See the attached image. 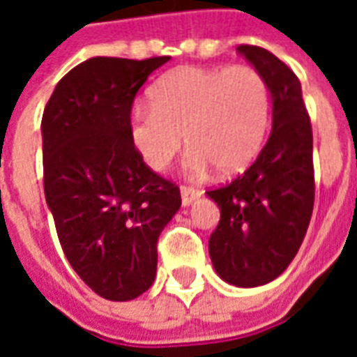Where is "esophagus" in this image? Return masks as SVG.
<instances>
[{
	"mask_svg": "<svg viewBox=\"0 0 357 357\" xmlns=\"http://www.w3.org/2000/svg\"><path fill=\"white\" fill-rule=\"evenodd\" d=\"M179 191H181V204H183V206L193 204V202L201 197V191H199V189H195V187L181 185L179 187Z\"/></svg>",
	"mask_w": 357,
	"mask_h": 357,
	"instance_id": "esophagus-1",
	"label": "esophagus"
}]
</instances>
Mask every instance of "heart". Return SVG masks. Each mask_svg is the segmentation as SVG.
<instances>
[{
    "label": "heart",
    "mask_w": 357,
    "mask_h": 357,
    "mask_svg": "<svg viewBox=\"0 0 357 357\" xmlns=\"http://www.w3.org/2000/svg\"><path fill=\"white\" fill-rule=\"evenodd\" d=\"M269 88L248 65L172 70L130 114V139L153 170H164L185 143V168L235 174L252 162L269 126Z\"/></svg>",
    "instance_id": "heart-1"
}]
</instances>
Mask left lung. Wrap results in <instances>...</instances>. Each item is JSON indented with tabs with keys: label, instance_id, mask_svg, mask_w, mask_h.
Returning a JSON list of instances; mask_svg holds the SVG:
<instances>
[{
	"label": "left lung",
	"instance_id": "obj_1",
	"mask_svg": "<svg viewBox=\"0 0 357 357\" xmlns=\"http://www.w3.org/2000/svg\"><path fill=\"white\" fill-rule=\"evenodd\" d=\"M268 84L273 122L255 162L227 185L206 191L220 206L208 252L216 273L235 287H260L283 273L314 210V137L296 74L256 45H239Z\"/></svg>",
	"mask_w": 357,
	"mask_h": 357
}]
</instances>
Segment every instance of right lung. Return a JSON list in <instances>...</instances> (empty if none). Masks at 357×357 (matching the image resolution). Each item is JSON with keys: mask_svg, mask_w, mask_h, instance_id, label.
Returning a JSON list of instances; mask_svg holds the SVG:
<instances>
[{"mask_svg": "<svg viewBox=\"0 0 357 357\" xmlns=\"http://www.w3.org/2000/svg\"><path fill=\"white\" fill-rule=\"evenodd\" d=\"M170 57H93L65 74L42 118L43 191L66 260L89 289L137 298L156 275V243L181 206L179 187L143 162L130 114Z\"/></svg>", "mask_w": 357, "mask_h": 357, "instance_id": "1", "label": "right lung"}]
</instances>
